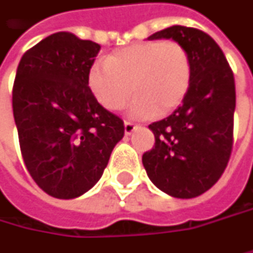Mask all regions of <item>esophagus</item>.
Listing matches in <instances>:
<instances>
[{"label":"esophagus","mask_w":253,"mask_h":253,"mask_svg":"<svg viewBox=\"0 0 253 253\" xmlns=\"http://www.w3.org/2000/svg\"><path fill=\"white\" fill-rule=\"evenodd\" d=\"M136 128H137V126L133 125L131 122H125V133H126V134H131Z\"/></svg>","instance_id":"obj_1"}]
</instances>
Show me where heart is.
<instances>
[{
  "label": "heart",
  "instance_id": "b5f03b06",
  "mask_svg": "<svg viewBox=\"0 0 253 253\" xmlns=\"http://www.w3.org/2000/svg\"><path fill=\"white\" fill-rule=\"evenodd\" d=\"M193 81V63L184 44L149 40L113 50L105 62L95 60L86 71L92 97L107 111L128 107L133 119L165 117L184 103Z\"/></svg>",
  "mask_w": 253,
  "mask_h": 253
}]
</instances>
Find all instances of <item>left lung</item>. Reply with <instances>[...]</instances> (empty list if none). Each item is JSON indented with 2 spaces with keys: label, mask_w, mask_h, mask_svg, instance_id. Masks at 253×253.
<instances>
[{
  "label": "left lung",
  "mask_w": 253,
  "mask_h": 253,
  "mask_svg": "<svg viewBox=\"0 0 253 253\" xmlns=\"http://www.w3.org/2000/svg\"><path fill=\"white\" fill-rule=\"evenodd\" d=\"M148 39L184 44L193 63V81L182 105L149 125L155 146L143 153L142 162L161 191L194 198L217 182L230 158L236 107L233 72L217 43L201 30L172 26Z\"/></svg>",
  "instance_id": "1"
}]
</instances>
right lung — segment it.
<instances>
[{"label": "right lung", "mask_w": 253, "mask_h": 253, "mask_svg": "<svg viewBox=\"0 0 253 253\" xmlns=\"http://www.w3.org/2000/svg\"><path fill=\"white\" fill-rule=\"evenodd\" d=\"M100 49L59 32L29 49L17 68L12 113L21 155L36 184L55 198L91 190L125 136L123 120L97 103L86 85Z\"/></svg>", "instance_id": "obj_1"}]
</instances>
